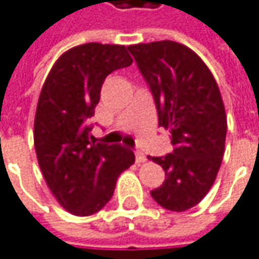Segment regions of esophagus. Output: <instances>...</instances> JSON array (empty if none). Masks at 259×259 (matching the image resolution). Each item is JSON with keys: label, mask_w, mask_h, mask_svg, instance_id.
Listing matches in <instances>:
<instances>
[{"label": "esophagus", "mask_w": 259, "mask_h": 259, "mask_svg": "<svg viewBox=\"0 0 259 259\" xmlns=\"http://www.w3.org/2000/svg\"><path fill=\"white\" fill-rule=\"evenodd\" d=\"M135 155H136V161L138 163H144V161H147V157H145V154L141 153V151H136L135 153Z\"/></svg>", "instance_id": "1"}]
</instances>
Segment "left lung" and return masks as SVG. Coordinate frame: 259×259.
I'll return each mask as SVG.
<instances>
[{"mask_svg": "<svg viewBox=\"0 0 259 259\" xmlns=\"http://www.w3.org/2000/svg\"><path fill=\"white\" fill-rule=\"evenodd\" d=\"M127 49L153 93L158 126L172 135L174 151L151 157L166 174L151 196L167 210H188L207 194L223 163L227 115L218 84L184 44L164 39Z\"/></svg>", "mask_w": 259, "mask_h": 259, "instance_id": "8db88e82", "label": "left lung"}]
</instances>
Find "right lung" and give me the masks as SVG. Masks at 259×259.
Returning <instances> with one entry per match:
<instances>
[{
	"label": "right lung",
	"instance_id": "obj_1",
	"mask_svg": "<svg viewBox=\"0 0 259 259\" xmlns=\"http://www.w3.org/2000/svg\"><path fill=\"white\" fill-rule=\"evenodd\" d=\"M132 62L124 46L81 44L56 60L41 89L36 158L50 191L72 215L99 212L112 197L118 175L135 163L129 148L92 141L89 124L106 77Z\"/></svg>",
	"mask_w": 259,
	"mask_h": 259
}]
</instances>
